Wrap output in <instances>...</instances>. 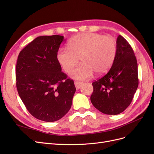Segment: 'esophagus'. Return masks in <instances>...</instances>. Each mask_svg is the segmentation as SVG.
Here are the masks:
<instances>
[{"mask_svg":"<svg viewBox=\"0 0 154 154\" xmlns=\"http://www.w3.org/2000/svg\"><path fill=\"white\" fill-rule=\"evenodd\" d=\"M74 85H75V87L76 88V90H78L79 88H80L82 85H83V82H74Z\"/></svg>","mask_w":154,"mask_h":154,"instance_id":"34e87169","label":"esophagus"}]
</instances>
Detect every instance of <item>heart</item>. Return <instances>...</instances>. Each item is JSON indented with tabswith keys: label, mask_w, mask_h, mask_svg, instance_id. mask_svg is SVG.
I'll return each instance as SVG.
<instances>
[{
	"label": "heart",
	"mask_w": 154,
	"mask_h": 154,
	"mask_svg": "<svg viewBox=\"0 0 154 154\" xmlns=\"http://www.w3.org/2000/svg\"><path fill=\"white\" fill-rule=\"evenodd\" d=\"M68 48H60L57 61L67 72L82 60V63L70 72L76 80H87L94 72L104 74L113 64L117 53V44L114 37L94 32L76 35L69 40Z\"/></svg>",
	"instance_id": "1"
}]
</instances>
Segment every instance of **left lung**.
<instances>
[{"label":"left lung","instance_id":"left-lung-1","mask_svg":"<svg viewBox=\"0 0 154 154\" xmlns=\"http://www.w3.org/2000/svg\"><path fill=\"white\" fill-rule=\"evenodd\" d=\"M116 44L117 53L110 69L92 83V104L109 115L119 114L127 108L139 84L137 60L132 47L121 35Z\"/></svg>","mask_w":154,"mask_h":154}]
</instances>
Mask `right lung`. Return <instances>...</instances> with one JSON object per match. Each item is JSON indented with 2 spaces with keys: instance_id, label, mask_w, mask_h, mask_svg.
Wrapping results in <instances>:
<instances>
[{
  "instance_id": "1",
  "label": "right lung",
  "mask_w": 154,
  "mask_h": 154,
  "mask_svg": "<svg viewBox=\"0 0 154 154\" xmlns=\"http://www.w3.org/2000/svg\"><path fill=\"white\" fill-rule=\"evenodd\" d=\"M63 36H40L18 54L16 66L18 93L36 119L53 122L70 110L76 87L62 72L57 54Z\"/></svg>"
}]
</instances>
